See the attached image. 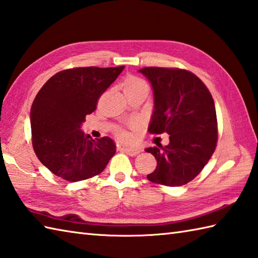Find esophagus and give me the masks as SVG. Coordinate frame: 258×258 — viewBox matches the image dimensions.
<instances>
[{
	"label": "esophagus",
	"mask_w": 258,
	"mask_h": 258,
	"mask_svg": "<svg viewBox=\"0 0 258 258\" xmlns=\"http://www.w3.org/2000/svg\"><path fill=\"white\" fill-rule=\"evenodd\" d=\"M123 152H125V154L129 155V156H137L139 154V152L141 151L139 148H129V147H123V148L121 149Z\"/></svg>",
	"instance_id": "34e87169"
}]
</instances>
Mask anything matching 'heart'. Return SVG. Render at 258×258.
<instances>
[{
	"mask_svg": "<svg viewBox=\"0 0 258 258\" xmlns=\"http://www.w3.org/2000/svg\"><path fill=\"white\" fill-rule=\"evenodd\" d=\"M139 86H147V83L141 80L139 78H131L130 80H128L127 85H125V89H129V88H134V87H139ZM121 136L123 138H127L128 135L125 133H121Z\"/></svg>",
	"mask_w": 258,
	"mask_h": 258,
	"instance_id": "obj_1",
	"label": "heart"
}]
</instances>
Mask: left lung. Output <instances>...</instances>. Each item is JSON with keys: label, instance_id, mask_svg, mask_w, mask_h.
<instances>
[{"label": "left lung", "instance_id": "1", "mask_svg": "<svg viewBox=\"0 0 258 258\" xmlns=\"http://www.w3.org/2000/svg\"><path fill=\"white\" fill-rule=\"evenodd\" d=\"M154 91L150 134H168L169 144L150 147L157 167L147 178L169 187L182 186L203 170L217 144V118L214 99L194 73L169 68H144Z\"/></svg>", "mask_w": 258, "mask_h": 258}]
</instances>
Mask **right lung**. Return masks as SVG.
<instances>
[{
    "label": "right lung",
    "mask_w": 258,
    "mask_h": 258,
    "mask_svg": "<svg viewBox=\"0 0 258 258\" xmlns=\"http://www.w3.org/2000/svg\"><path fill=\"white\" fill-rule=\"evenodd\" d=\"M123 68L63 70L51 77L36 94L30 112L33 149L55 176L72 182L85 180L103 171L112 158V139L94 140L83 133L81 124Z\"/></svg>",
    "instance_id": "add662e5"
}]
</instances>
